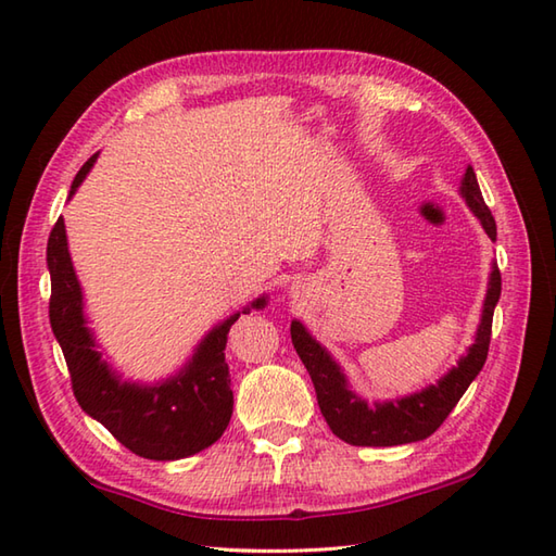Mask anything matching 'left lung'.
<instances>
[{
    "mask_svg": "<svg viewBox=\"0 0 556 556\" xmlns=\"http://www.w3.org/2000/svg\"><path fill=\"white\" fill-rule=\"evenodd\" d=\"M460 195L466 198L468 207L480 219L482 229L488 231L492 241H497V224L490 207L482 200L480 186L476 179L473 167H468L460 181ZM502 293V275L497 267H492L490 287L485 296V308H482V320L476 334V344L468 349V356L458 361L456 368L448 370L440 382L422 389L420 394H410L399 401H387V404L368 406L363 399L351 392L346 387V377L339 365L329 358V353L317 344V341L305 332L301 323H291V341L293 349L301 356L305 370L311 372L315 384L317 406L339 440L353 446H396L420 442L430 437L446 420L448 413L454 410L458 399L464 396L470 382L476 380L482 365L488 361L490 337H492V315L494 305Z\"/></svg>",
    "mask_w": 556,
    "mask_h": 556,
    "instance_id": "left-lung-1",
    "label": "left lung"
}]
</instances>
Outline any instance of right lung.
<instances>
[{
  "label": "right lung",
  "mask_w": 556,
  "mask_h": 556,
  "mask_svg": "<svg viewBox=\"0 0 556 556\" xmlns=\"http://www.w3.org/2000/svg\"><path fill=\"white\" fill-rule=\"evenodd\" d=\"M98 155H92L71 184L74 195ZM52 296L50 325L64 351L71 387L78 406L100 420L128 452L152 460H176L203 452L227 430L233 410L229 365L224 361L231 325L241 313L231 315L200 341L193 358L172 380L140 387L122 382L96 351V339L83 317V296L66 248L64 219L59 217L47 241ZM265 296L251 308H265Z\"/></svg>",
  "instance_id": "right-lung-1"
}]
</instances>
